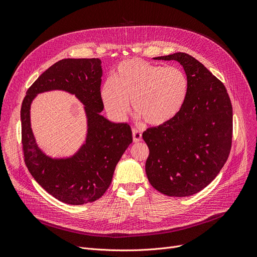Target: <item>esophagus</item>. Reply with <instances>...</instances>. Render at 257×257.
Listing matches in <instances>:
<instances>
[{
  "mask_svg": "<svg viewBox=\"0 0 257 257\" xmlns=\"http://www.w3.org/2000/svg\"><path fill=\"white\" fill-rule=\"evenodd\" d=\"M132 137H133V142L134 143H139L143 140V134L141 131L134 129L133 132H132Z\"/></svg>",
  "mask_w": 257,
  "mask_h": 257,
  "instance_id": "1",
  "label": "esophagus"
}]
</instances>
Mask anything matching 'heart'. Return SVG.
Listing matches in <instances>:
<instances>
[{
    "mask_svg": "<svg viewBox=\"0 0 257 257\" xmlns=\"http://www.w3.org/2000/svg\"><path fill=\"white\" fill-rule=\"evenodd\" d=\"M187 91V79L176 66H161L140 58L121 61L101 86L107 112L118 120L132 110L146 124L159 126L181 108Z\"/></svg>",
    "mask_w": 257,
    "mask_h": 257,
    "instance_id": "1",
    "label": "heart"
}]
</instances>
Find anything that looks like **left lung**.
Wrapping results in <instances>:
<instances>
[{
    "label": "left lung",
    "instance_id": "obj_1",
    "mask_svg": "<svg viewBox=\"0 0 257 257\" xmlns=\"http://www.w3.org/2000/svg\"><path fill=\"white\" fill-rule=\"evenodd\" d=\"M179 62L187 91L180 110L167 123L147 129L146 174L151 185L170 197H187L206 187L230 153L232 106L221 81L186 53L154 57Z\"/></svg>",
    "mask_w": 257,
    "mask_h": 257
}]
</instances>
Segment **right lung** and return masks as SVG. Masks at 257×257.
Masks as SVG:
<instances>
[{
    "mask_svg": "<svg viewBox=\"0 0 257 257\" xmlns=\"http://www.w3.org/2000/svg\"><path fill=\"white\" fill-rule=\"evenodd\" d=\"M102 61L99 58L62 59L40 75L26 92L21 108L25 163L46 192L66 204L82 205L98 200L109 187L115 167L129 145L127 123L104 117L100 94ZM62 90L84 104L87 116L85 143L71 157L52 158L39 148L31 128V104L37 94Z\"/></svg>",
    "mask_w": 257,
    "mask_h": 257,
    "instance_id": "obj_1",
    "label": "right lung"
}]
</instances>
